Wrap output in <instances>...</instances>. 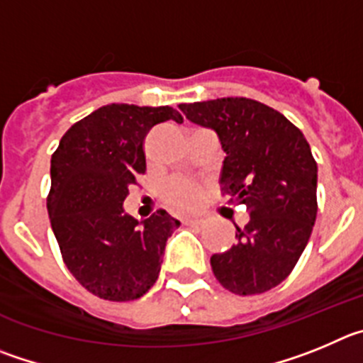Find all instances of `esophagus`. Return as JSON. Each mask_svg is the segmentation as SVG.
Wrapping results in <instances>:
<instances>
[{
  "label": "esophagus",
  "instance_id": "34e87169",
  "mask_svg": "<svg viewBox=\"0 0 363 363\" xmlns=\"http://www.w3.org/2000/svg\"><path fill=\"white\" fill-rule=\"evenodd\" d=\"M186 226H204V218H186Z\"/></svg>",
  "mask_w": 363,
  "mask_h": 363
}]
</instances>
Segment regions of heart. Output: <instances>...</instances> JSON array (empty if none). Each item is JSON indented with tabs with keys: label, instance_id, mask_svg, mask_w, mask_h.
I'll return each instance as SVG.
<instances>
[{
	"label": "heart",
	"instance_id": "1",
	"mask_svg": "<svg viewBox=\"0 0 363 363\" xmlns=\"http://www.w3.org/2000/svg\"><path fill=\"white\" fill-rule=\"evenodd\" d=\"M208 195V186L189 177H172L162 188V199L172 210L197 211Z\"/></svg>",
	"mask_w": 363,
	"mask_h": 363
}]
</instances>
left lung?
I'll return each mask as SVG.
<instances>
[{"instance_id":"8db88e82","label":"left lung","mask_w":363,"mask_h":363,"mask_svg":"<svg viewBox=\"0 0 363 363\" xmlns=\"http://www.w3.org/2000/svg\"><path fill=\"white\" fill-rule=\"evenodd\" d=\"M195 125L217 132L222 194L250 220L237 244L211 257L218 282L235 295H259L287 279L316 220V161L303 133L277 110L247 97L179 104Z\"/></svg>"}]
</instances>
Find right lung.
I'll return each instance as SVG.
<instances>
[{
  "label": "right lung",
  "mask_w": 363,
  "mask_h": 363,
  "mask_svg": "<svg viewBox=\"0 0 363 363\" xmlns=\"http://www.w3.org/2000/svg\"><path fill=\"white\" fill-rule=\"evenodd\" d=\"M166 121L182 123V116L172 106L106 104L72 125L52 153V231L68 271L99 298L145 295L159 277L166 240L181 226L164 210L139 222L123 208L146 172V135Z\"/></svg>",
  "instance_id": "1"
}]
</instances>
